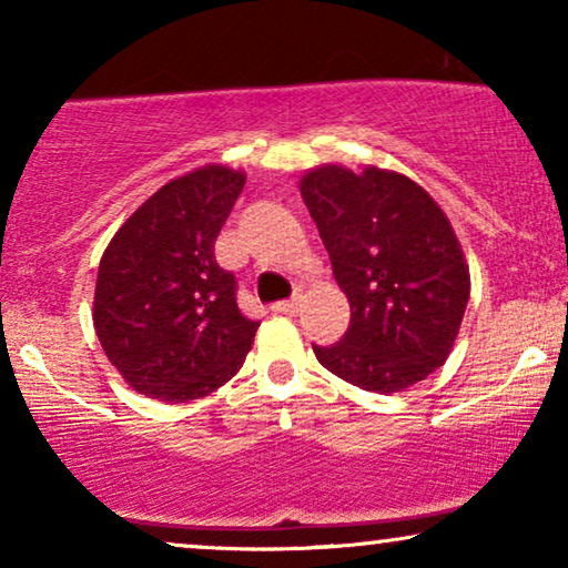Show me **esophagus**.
<instances>
[{"label":"esophagus","mask_w":568,"mask_h":568,"mask_svg":"<svg viewBox=\"0 0 568 568\" xmlns=\"http://www.w3.org/2000/svg\"><path fill=\"white\" fill-rule=\"evenodd\" d=\"M274 313H278V315H294L300 310V302L297 300H282V302H276L274 307Z\"/></svg>","instance_id":"esophagus-1"}]
</instances>
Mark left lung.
<instances>
[{"label": "left lung", "mask_w": 568, "mask_h": 568, "mask_svg": "<svg viewBox=\"0 0 568 568\" xmlns=\"http://www.w3.org/2000/svg\"><path fill=\"white\" fill-rule=\"evenodd\" d=\"M305 199L352 305L333 346H315L333 375L369 393H398L447 362L470 297L463 247L445 212L393 170L321 165L302 175Z\"/></svg>", "instance_id": "1"}]
</instances>
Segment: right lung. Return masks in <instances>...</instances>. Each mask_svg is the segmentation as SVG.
<instances>
[{"mask_svg": "<svg viewBox=\"0 0 568 568\" xmlns=\"http://www.w3.org/2000/svg\"><path fill=\"white\" fill-rule=\"evenodd\" d=\"M245 173L206 165L152 193L108 243L92 323L121 377L146 398L189 403L243 367L258 321L214 258Z\"/></svg>", "mask_w": 568, "mask_h": 568, "instance_id": "1", "label": "right lung"}]
</instances>
